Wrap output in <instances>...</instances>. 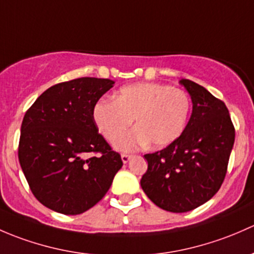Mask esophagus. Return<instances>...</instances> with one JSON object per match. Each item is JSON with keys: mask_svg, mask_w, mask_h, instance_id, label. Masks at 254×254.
Here are the masks:
<instances>
[{"mask_svg": "<svg viewBox=\"0 0 254 254\" xmlns=\"http://www.w3.org/2000/svg\"><path fill=\"white\" fill-rule=\"evenodd\" d=\"M130 158H132V155H129V154H122V155H121L122 161H124L125 164L128 163V161H129V159H130Z\"/></svg>", "mask_w": 254, "mask_h": 254, "instance_id": "34e87169", "label": "esophagus"}]
</instances>
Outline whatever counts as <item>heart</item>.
<instances>
[{"label":"heart","instance_id":"obj_1","mask_svg":"<svg viewBox=\"0 0 254 254\" xmlns=\"http://www.w3.org/2000/svg\"><path fill=\"white\" fill-rule=\"evenodd\" d=\"M190 112V99L181 89L159 83H137L121 88L115 101L100 100L94 106L96 126L112 142L131 124L136 128L115 142V148L133 151L150 143L165 148L185 132Z\"/></svg>","mask_w":254,"mask_h":254}]
</instances>
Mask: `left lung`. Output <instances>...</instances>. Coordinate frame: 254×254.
<instances>
[{
  "label": "left lung",
  "instance_id": "left-lung-1",
  "mask_svg": "<svg viewBox=\"0 0 254 254\" xmlns=\"http://www.w3.org/2000/svg\"><path fill=\"white\" fill-rule=\"evenodd\" d=\"M192 99L181 137L163 150L145 154L140 186L164 210L185 213L208 202L223 185L235 142V127L224 101L190 79L180 80Z\"/></svg>",
  "mask_w": 254,
  "mask_h": 254
}]
</instances>
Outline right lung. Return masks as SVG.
Wrapping results in <instances>:
<instances>
[{
	"mask_svg": "<svg viewBox=\"0 0 254 254\" xmlns=\"http://www.w3.org/2000/svg\"><path fill=\"white\" fill-rule=\"evenodd\" d=\"M114 80L83 77L44 91L20 127L18 158L31 192L51 210L82 214L109 190L124 163L99 133L93 111ZM95 157H88L90 153Z\"/></svg>",
	"mask_w": 254,
	"mask_h": 254,
	"instance_id": "right-lung-1",
	"label": "right lung"
}]
</instances>
